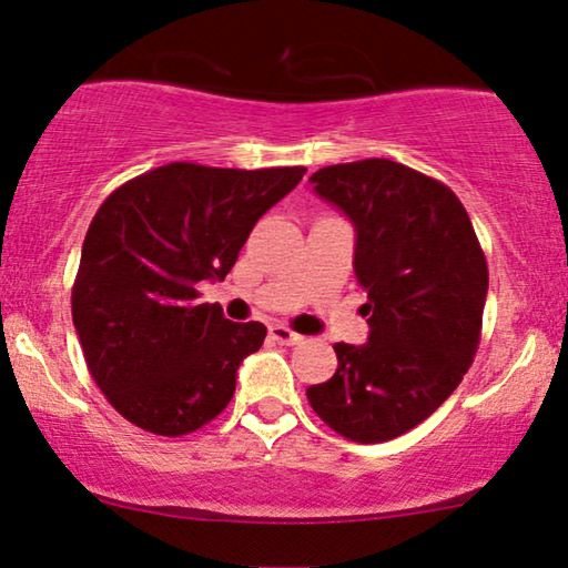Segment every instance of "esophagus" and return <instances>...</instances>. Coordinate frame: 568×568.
Listing matches in <instances>:
<instances>
[{
    "label": "esophagus",
    "instance_id": "34e87169",
    "mask_svg": "<svg viewBox=\"0 0 568 568\" xmlns=\"http://www.w3.org/2000/svg\"><path fill=\"white\" fill-rule=\"evenodd\" d=\"M268 336L276 341V344H286V346H294V344H300L302 341V336L300 333H294L292 328H286V325H271L268 328Z\"/></svg>",
    "mask_w": 568,
    "mask_h": 568
}]
</instances>
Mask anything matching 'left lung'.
Segmentation results:
<instances>
[{"label":"left lung","instance_id":"8db88e82","mask_svg":"<svg viewBox=\"0 0 568 568\" xmlns=\"http://www.w3.org/2000/svg\"><path fill=\"white\" fill-rule=\"evenodd\" d=\"M310 183L356 230L369 341L333 346L336 375L310 385L307 400L341 437L377 445L429 418L468 372L484 323L486 255L460 199L400 162H344Z\"/></svg>","mask_w":568,"mask_h":568}]
</instances>
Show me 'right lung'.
Instances as JSON below:
<instances>
[{
	"label": "right lung",
	"mask_w": 568,
	"mask_h": 568,
	"mask_svg": "<svg viewBox=\"0 0 568 568\" xmlns=\"http://www.w3.org/2000/svg\"><path fill=\"white\" fill-rule=\"evenodd\" d=\"M305 168L232 170L170 162L100 204L72 286L84 362L108 403L139 429L183 437L227 408L235 375L266 338L196 302L235 266L255 222Z\"/></svg>",
	"instance_id": "add662e5"
}]
</instances>
